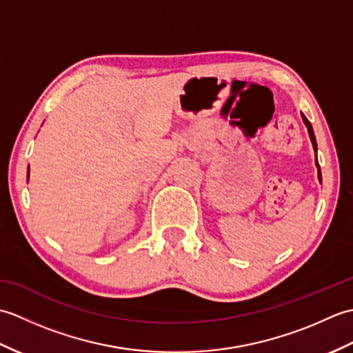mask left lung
Here are the masks:
<instances>
[{
	"label": "left lung",
	"mask_w": 353,
	"mask_h": 353,
	"mask_svg": "<svg viewBox=\"0 0 353 353\" xmlns=\"http://www.w3.org/2000/svg\"><path fill=\"white\" fill-rule=\"evenodd\" d=\"M302 118H303V123H305V125H306V127H308V133H310V138H311V142H312V147H314V150H316V152H317V142H316V134H314V130H312V125H311V123L308 121V118H306L305 115H302ZM316 165H317V171H319V179H320V182H321V171H320V165H319L317 159H316Z\"/></svg>",
	"instance_id": "8db88e82"
}]
</instances>
